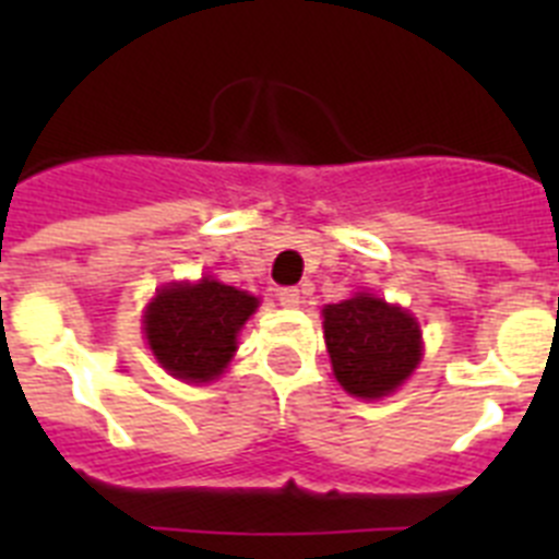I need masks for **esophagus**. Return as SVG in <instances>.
I'll use <instances>...</instances> for the list:
<instances>
[{"instance_id": "esophagus-1", "label": "esophagus", "mask_w": 559, "mask_h": 559, "mask_svg": "<svg viewBox=\"0 0 559 559\" xmlns=\"http://www.w3.org/2000/svg\"><path fill=\"white\" fill-rule=\"evenodd\" d=\"M276 299H280L283 308H296V305L302 302V294H299V288H280L276 290Z\"/></svg>"}]
</instances>
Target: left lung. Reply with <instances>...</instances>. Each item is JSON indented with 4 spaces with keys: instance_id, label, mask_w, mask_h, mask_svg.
Wrapping results in <instances>:
<instances>
[{
    "instance_id": "8db88e82",
    "label": "left lung",
    "mask_w": 559,
    "mask_h": 559,
    "mask_svg": "<svg viewBox=\"0 0 559 559\" xmlns=\"http://www.w3.org/2000/svg\"><path fill=\"white\" fill-rule=\"evenodd\" d=\"M324 341L341 386L369 400L394 392L423 355L412 316L369 294L324 308Z\"/></svg>"
}]
</instances>
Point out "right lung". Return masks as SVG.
<instances>
[{
    "label": "right lung",
    "instance_id": "1",
    "mask_svg": "<svg viewBox=\"0 0 559 559\" xmlns=\"http://www.w3.org/2000/svg\"><path fill=\"white\" fill-rule=\"evenodd\" d=\"M254 308V296L210 276L199 285H170L147 305V344L167 372L206 383L224 372L237 349V330Z\"/></svg>",
    "mask_w": 559,
    "mask_h": 559
}]
</instances>
